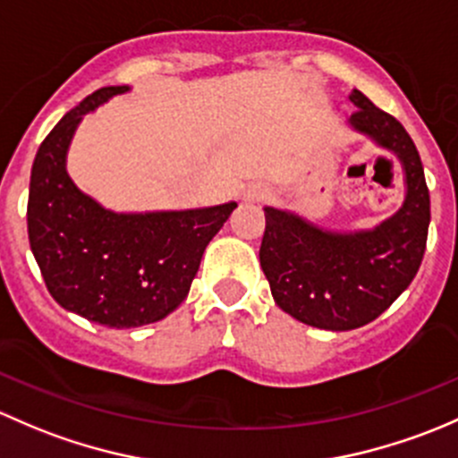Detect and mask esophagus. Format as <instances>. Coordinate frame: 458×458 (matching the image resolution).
<instances>
[{"label": "esophagus", "mask_w": 458, "mask_h": 458, "mask_svg": "<svg viewBox=\"0 0 458 458\" xmlns=\"http://www.w3.org/2000/svg\"><path fill=\"white\" fill-rule=\"evenodd\" d=\"M267 198V190L264 187H251V190L244 194V200H251V202H260Z\"/></svg>", "instance_id": "34e87169"}]
</instances>
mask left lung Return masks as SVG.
I'll list each match as a JSON object with an SVG mask.
<instances>
[{"instance_id": "1", "label": "left lung", "mask_w": 458, "mask_h": 458, "mask_svg": "<svg viewBox=\"0 0 458 458\" xmlns=\"http://www.w3.org/2000/svg\"><path fill=\"white\" fill-rule=\"evenodd\" d=\"M351 101L357 107L348 121L352 130L402 163V209L375 229L337 233L264 207L260 267L273 300L291 318L324 331H352L379 318L417 276L430 225V191L410 134L360 89Z\"/></svg>"}]
</instances>
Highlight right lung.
<instances>
[{"mask_svg": "<svg viewBox=\"0 0 458 458\" xmlns=\"http://www.w3.org/2000/svg\"><path fill=\"white\" fill-rule=\"evenodd\" d=\"M127 86L101 88L53 127L37 149L28 194V240L50 295L65 310L110 328L167 318L190 293L200 258L235 202L185 211L114 214L65 172L83 114Z\"/></svg>", "mask_w": 458, "mask_h": 458, "instance_id": "right-lung-1", "label": "right lung"}]
</instances>
